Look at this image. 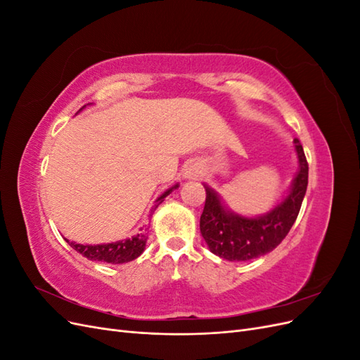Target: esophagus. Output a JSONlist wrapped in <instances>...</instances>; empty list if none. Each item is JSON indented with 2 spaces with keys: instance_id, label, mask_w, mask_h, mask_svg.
<instances>
[{
  "instance_id": "34e87169",
  "label": "esophagus",
  "mask_w": 360,
  "mask_h": 360,
  "mask_svg": "<svg viewBox=\"0 0 360 360\" xmlns=\"http://www.w3.org/2000/svg\"><path fill=\"white\" fill-rule=\"evenodd\" d=\"M200 174H201V167H198V163H191V165L184 168V177L189 180L200 177Z\"/></svg>"
}]
</instances>
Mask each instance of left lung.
<instances>
[{
	"instance_id": "8db88e82",
	"label": "left lung",
	"mask_w": 360,
	"mask_h": 360,
	"mask_svg": "<svg viewBox=\"0 0 360 360\" xmlns=\"http://www.w3.org/2000/svg\"><path fill=\"white\" fill-rule=\"evenodd\" d=\"M299 172L287 198L274 210L258 217H245L226 210L219 195L205 188V204L200 230L212 252L228 261H249L271 252L296 222L308 188V162L300 141L294 138Z\"/></svg>"
}]
</instances>
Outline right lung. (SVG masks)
<instances>
[{
	"mask_svg": "<svg viewBox=\"0 0 360 360\" xmlns=\"http://www.w3.org/2000/svg\"><path fill=\"white\" fill-rule=\"evenodd\" d=\"M179 184L176 186H172L171 189H168L165 193L160 195L158 198V204H162L163 198L167 197V195L172 191L176 189ZM155 207V209H156ZM153 212V210H151ZM66 242L76 250V252H79L81 255L86 257L89 259L93 261H103V263H111V264H123L127 263V261H132L135 258H138L141 254L144 252V248H146V242H147V234L146 233H141L134 236L132 238H127V240H122V242H115V243H106V245H79V243H75V242H69L66 238Z\"/></svg>",
	"mask_w": 360,
	"mask_h": 360,
	"instance_id": "right-lung-1",
	"label": "right lung"
}]
</instances>
